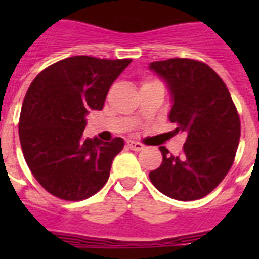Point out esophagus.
<instances>
[{
	"mask_svg": "<svg viewBox=\"0 0 259 259\" xmlns=\"http://www.w3.org/2000/svg\"><path fill=\"white\" fill-rule=\"evenodd\" d=\"M127 146H129L132 150H136V152H140V150L144 149V145H142L141 142L133 141V140H129V141H127Z\"/></svg>",
	"mask_w": 259,
	"mask_h": 259,
	"instance_id": "obj_1",
	"label": "esophagus"
}]
</instances>
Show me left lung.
<instances>
[{"instance_id": "8db88e82", "label": "left lung", "mask_w": 259, "mask_h": 259, "mask_svg": "<svg viewBox=\"0 0 259 259\" xmlns=\"http://www.w3.org/2000/svg\"><path fill=\"white\" fill-rule=\"evenodd\" d=\"M170 93L169 121L187 136L183 152L173 156L160 146L162 164L149 173L161 193L176 200H196L218 187L234 162L241 122L230 91L207 64L168 59L149 64Z\"/></svg>"}]
</instances>
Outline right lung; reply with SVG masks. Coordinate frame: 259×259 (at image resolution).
<instances>
[{
  "instance_id": "right-lung-1",
  "label": "right lung",
  "mask_w": 259,
  "mask_h": 259,
  "mask_svg": "<svg viewBox=\"0 0 259 259\" xmlns=\"http://www.w3.org/2000/svg\"><path fill=\"white\" fill-rule=\"evenodd\" d=\"M130 62L67 58L41 71L26 91L18 123L22 153L34 179L54 196L83 200L109 180L125 142L82 134L86 115L103 109L110 86Z\"/></svg>"
}]
</instances>
